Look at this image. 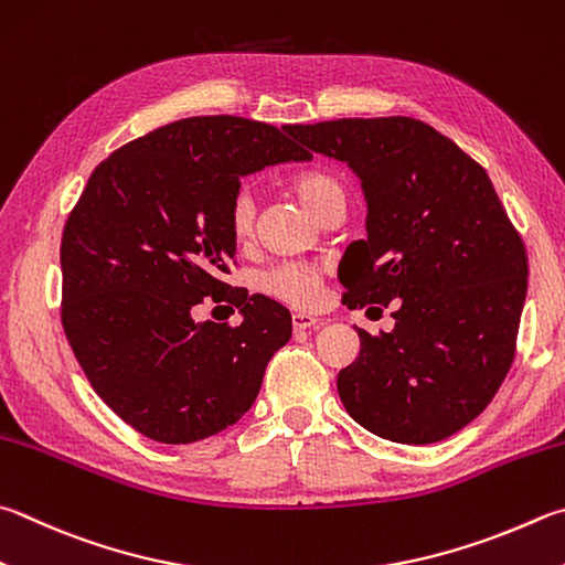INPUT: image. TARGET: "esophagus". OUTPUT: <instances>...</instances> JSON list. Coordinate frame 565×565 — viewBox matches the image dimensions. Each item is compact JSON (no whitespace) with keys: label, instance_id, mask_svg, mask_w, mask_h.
<instances>
[{"label":"esophagus","instance_id":"esophagus-1","mask_svg":"<svg viewBox=\"0 0 565 565\" xmlns=\"http://www.w3.org/2000/svg\"><path fill=\"white\" fill-rule=\"evenodd\" d=\"M291 323H294V331H306V328H311V326L321 323V321H318V318L311 316V313H294Z\"/></svg>","mask_w":565,"mask_h":565}]
</instances>
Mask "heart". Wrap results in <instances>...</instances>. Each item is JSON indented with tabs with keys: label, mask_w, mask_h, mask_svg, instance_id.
Returning <instances> with one entry per match:
<instances>
[{
	"label": "heart",
	"mask_w": 565,
	"mask_h": 565,
	"mask_svg": "<svg viewBox=\"0 0 565 565\" xmlns=\"http://www.w3.org/2000/svg\"><path fill=\"white\" fill-rule=\"evenodd\" d=\"M291 190L306 207H309L318 220L335 207V204H345V192L341 182L335 178L326 175V172H303L291 180ZM227 230L234 244H249L254 239V200L249 192H237L230 202L227 210ZM323 266L309 264V262H281L274 264L269 269L259 274V289L271 296V299L299 306H313L321 299V284H323Z\"/></svg>",
	"instance_id": "1"
}]
</instances>
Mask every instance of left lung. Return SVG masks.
<instances>
[{
    "mask_svg": "<svg viewBox=\"0 0 565 565\" xmlns=\"http://www.w3.org/2000/svg\"><path fill=\"white\" fill-rule=\"evenodd\" d=\"M289 132L348 162L363 182L367 239L353 242L338 269L343 303L395 309L390 333L355 328L361 353L338 373L348 415L399 445L459 433L504 383L526 299L524 239L487 170L433 126L405 116Z\"/></svg>",
    "mask_w": 565,
    "mask_h": 565,
    "instance_id": "left-lung-1",
    "label": "left lung"
}]
</instances>
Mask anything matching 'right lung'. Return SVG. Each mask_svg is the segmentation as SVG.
<instances>
[{
    "label": "right lung",
    "instance_id": "1",
    "mask_svg": "<svg viewBox=\"0 0 565 565\" xmlns=\"http://www.w3.org/2000/svg\"><path fill=\"white\" fill-rule=\"evenodd\" d=\"M311 158L269 122L198 116L90 172L61 234V326L88 383L136 433L188 445L252 407L291 313L222 279L237 249L227 210L239 178ZM210 295L237 305L243 323L194 322Z\"/></svg>",
    "mask_w": 565,
    "mask_h": 565
}]
</instances>
